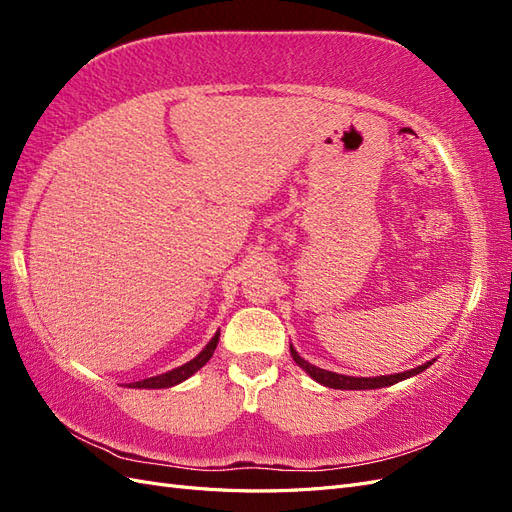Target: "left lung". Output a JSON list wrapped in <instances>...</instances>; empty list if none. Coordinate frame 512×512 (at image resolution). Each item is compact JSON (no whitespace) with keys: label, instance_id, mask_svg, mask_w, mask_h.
<instances>
[{"label":"left lung","instance_id":"8db88e82","mask_svg":"<svg viewBox=\"0 0 512 512\" xmlns=\"http://www.w3.org/2000/svg\"><path fill=\"white\" fill-rule=\"evenodd\" d=\"M290 354L294 363H297L305 374L316 380L318 384L322 386H329V389H339V391H367V389H382V386H391V384H397L401 380L406 378H412L416 374H421V371H425L429 365L436 363V359H431L423 365H418L414 369H408V371H401V374H391V376H376V378H356V376H344V374H335V371H329V369H322V367H316L312 363H307L303 356L292 348L290 344Z\"/></svg>","mask_w":512,"mask_h":512}]
</instances>
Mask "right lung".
I'll return each mask as SVG.
<instances>
[{
	"mask_svg": "<svg viewBox=\"0 0 512 512\" xmlns=\"http://www.w3.org/2000/svg\"><path fill=\"white\" fill-rule=\"evenodd\" d=\"M218 342H220V331L209 339V344L203 350H200L192 361L183 363L181 367L170 369V371H166V374L145 378L141 382H132L128 386H130V389H170V386H175V384H179L183 380H188L190 376H194L196 371L211 359L215 348H218Z\"/></svg>",
	"mask_w": 512,
	"mask_h": 512,
	"instance_id": "1",
	"label": "right lung"
}]
</instances>
